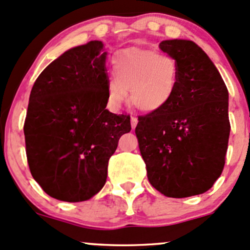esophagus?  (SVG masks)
Here are the masks:
<instances>
[{
	"instance_id": "esophagus-1",
	"label": "esophagus",
	"mask_w": 250,
	"mask_h": 250,
	"mask_svg": "<svg viewBox=\"0 0 250 250\" xmlns=\"http://www.w3.org/2000/svg\"><path fill=\"white\" fill-rule=\"evenodd\" d=\"M138 124V119H137L136 117H131V126H132V128H134Z\"/></svg>"
}]
</instances>
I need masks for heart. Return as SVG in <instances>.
<instances>
[{"label": "heart", "mask_w": 250, "mask_h": 250, "mask_svg": "<svg viewBox=\"0 0 250 250\" xmlns=\"http://www.w3.org/2000/svg\"><path fill=\"white\" fill-rule=\"evenodd\" d=\"M114 79L108 81V100L120 107L130 92L131 102L143 112H155L172 99L179 79L175 58L148 48L131 47L112 59Z\"/></svg>", "instance_id": "1"}]
</instances>
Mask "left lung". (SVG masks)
Segmentation results:
<instances>
[{"instance_id": "obj_1", "label": "left lung", "mask_w": 250, "mask_h": 250, "mask_svg": "<svg viewBox=\"0 0 250 250\" xmlns=\"http://www.w3.org/2000/svg\"><path fill=\"white\" fill-rule=\"evenodd\" d=\"M159 48L176 59L179 79L167 105L138 118L139 150L156 190L173 198L201 195L214 186L226 163L228 89L193 41L164 40Z\"/></svg>"}]
</instances>
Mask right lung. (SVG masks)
<instances>
[{"instance_id":"1","label":"right lung","mask_w":250,"mask_h":250,"mask_svg":"<svg viewBox=\"0 0 250 250\" xmlns=\"http://www.w3.org/2000/svg\"><path fill=\"white\" fill-rule=\"evenodd\" d=\"M106 55L97 40L66 50L30 92L23 126L28 165L59 201H87L99 192L119 138L131 131L130 116L106 110Z\"/></svg>"}]
</instances>
